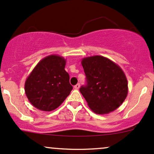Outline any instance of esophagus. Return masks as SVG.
I'll return each instance as SVG.
<instances>
[{
	"instance_id": "34e87169",
	"label": "esophagus",
	"mask_w": 154,
	"mask_h": 154,
	"mask_svg": "<svg viewBox=\"0 0 154 154\" xmlns=\"http://www.w3.org/2000/svg\"><path fill=\"white\" fill-rule=\"evenodd\" d=\"M79 88H80V84H77L76 85L74 86V88H75V89H79Z\"/></svg>"
}]
</instances>
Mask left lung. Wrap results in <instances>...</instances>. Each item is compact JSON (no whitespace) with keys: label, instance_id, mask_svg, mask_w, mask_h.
I'll use <instances>...</instances> for the list:
<instances>
[{"label":"left lung","instance_id":"1","mask_svg":"<svg viewBox=\"0 0 154 154\" xmlns=\"http://www.w3.org/2000/svg\"><path fill=\"white\" fill-rule=\"evenodd\" d=\"M86 84L80 88L88 105L99 115L118 108L128 95V81L120 67L106 57L96 55L81 61Z\"/></svg>","mask_w":154,"mask_h":154}]
</instances>
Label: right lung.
<instances>
[{
    "label": "right lung",
    "instance_id": "add662e5",
    "mask_svg": "<svg viewBox=\"0 0 154 154\" xmlns=\"http://www.w3.org/2000/svg\"><path fill=\"white\" fill-rule=\"evenodd\" d=\"M66 60L59 55L45 57L36 66L25 82V93L34 107L52 111L64 102L73 86L65 70Z\"/></svg>",
    "mask_w": 154,
    "mask_h": 154
}]
</instances>
